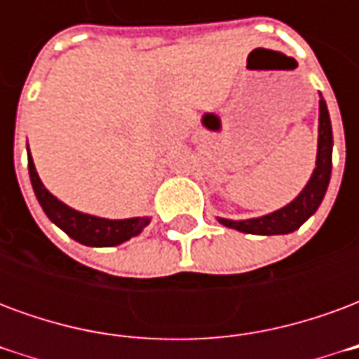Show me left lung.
Masks as SVG:
<instances>
[{
  "label": "left lung",
  "mask_w": 359,
  "mask_h": 359,
  "mask_svg": "<svg viewBox=\"0 0 359 359\" xmlns=\"http://www.w3.org/2000/svg\"><path fill=\"white\" fill-rule=\"evenodd\" d=\"M319 136H317V157L316 169L309 177L308 184L304 187L300 194L294 198L292 202L286 203L285 208L262 215V217L252 219H234L217 217L221 225L241 231L246 234H262V236H271V234H288L300 229L308 221L317 208L321 205L331 180L332 169V128L329 109L325 103L323 95L319 94Z\"/></svg>",
  "instance_id": "1"
}]
</instances>
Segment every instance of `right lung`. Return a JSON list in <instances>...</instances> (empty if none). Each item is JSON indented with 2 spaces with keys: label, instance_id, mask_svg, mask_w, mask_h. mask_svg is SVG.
Listing matches in <instances>:
<instances>
[{
  "label": "right lung",
  "instance_id": "obj_1",
  "mask_svg": "<svg viewBox=\"0 0 359 359\" xmlns=\"http://www.w3.org/2000/svg\"><path fill=\"white\" fill-rule=\"evenodd\" d=\"M27 151L30 182H32L34 194L42 205L43 213L48 215L53 225H57L73 241L81 242L84 246H92V248H109V246H118L123 242L130 241L133 236H138L149 225L151 217L148 215L130 219H105L69 208L67 203L57 200L48 188L43 187V182L36 172L28 146Z\"/></svg>",
  "mask_w": 359,
  "mask_h": 359
}]
</instances>
